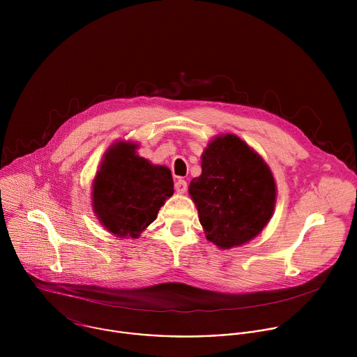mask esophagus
Instances as JSON below:
<instances>
[{
  "mask_svg": "<svg viewBox=\"0 0 357 357\" xmlns=\"http://www.w3.org/2000/svg\"><path fill=\"white\" fill-rule=\"evenodd\" d=\"M187 187H188V185H187V181H185V180H181V178L177 180V181H176V185H174V188H176V191H177L178 194H184V192L187 191Z\"/></svg>",
  "mask_w": 357,
  "mask_h": 357,
  "instance_id": "1",
  "label": "esophagus"
}]
</instances>
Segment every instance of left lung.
<instances>
[{"label": "left lung", "mask_w": 357, "mask_h": 357, "mask_svg": "<svg viewBox=\"0 0 357 357\" xmlns=\"http://www.w3.org/2000/svg\"><path fill=\"white\" fill-rule=\"evenodd\" d=\"M207 241L231 249L255 238L272 217L276 184L264 159L235 135L214 137L202 174L188 187Z\"/></svg>", "instance_id": "obj_1"}]
</instances>
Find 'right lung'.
Returning a JSON list of instances; mask_svg holds the SVG:
<instances>
[{
	"label": "right lung",
	"instance_id": "add662e5",
	"mask_svg": "<svg viewBox=\"0 0 357 357\" xmlns=\"http://www.w3.org/2000/svg\"><path fill=\"white\" fill-rule=\"evenodd\" d=\"M137 144L118 142L104 155L92 190L102 227L118 238H139L174 192L172 173L136 153Z\"/></svg>",
	"mask_w": 357,
	"mask_h": 357
}]
</instances>
